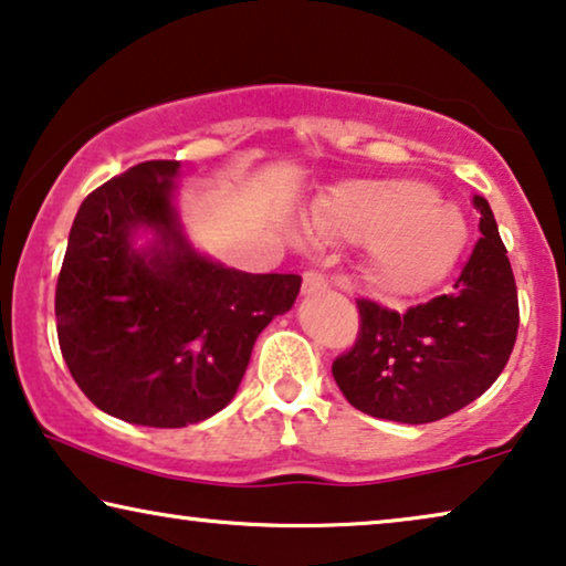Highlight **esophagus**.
I'll return each instance as SVG.
<instances>
[{
    "label": "esophagus",
    "instance_id": "34e87169",
    "mask_svg": "<svg viewBox=\"0 0 566 566\" xmlns=\"http://www.w3.org/2000/svg\"><path fill=\"white\" fill-rule=\"evenodd\" d=\"M325 290H328V276H325L323 272H317V269H307L305 276H302V292L317 294Z\"/></svg>",
    "mask_w": 566,
    "mask_h": 566
}]
</instances>
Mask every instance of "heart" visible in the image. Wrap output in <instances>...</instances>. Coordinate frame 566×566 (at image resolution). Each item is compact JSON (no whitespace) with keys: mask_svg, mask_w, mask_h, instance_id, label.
<instances>
[{"mask_svg":"<svg viewBox=\"0 0 566 566\" xmlns=\"http://www.w3.org/2000/svg\"><path fill=\"white\" fill-rule=\"evenodd\" d=\"M313 228L328 241L371 243L366 274L385 294L410 297L439 282L467 241V226L451 205L420 181H348L317 205Z\"/></svg>","mask_w":566,"mask_h":566,"instance_id":"b5f03b06","label":"heart"}]
</instances>
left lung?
Listing matches in <instances>:
<instances>
[{
  "instance_id": "8db88e82",
  "label": "left lung",
  "mask_w": 566,
  "mask_h": 566,
  "mask_svg": "<svg viewBox=\"0 0 566 566\" xmlns=\"http://www.w3.org/2000/svg\"><path fill=\"white\" fill-rule=\"evenodd\" d=\"M482 238L449 294L397 313L356 300L359 336L333 361L356 410L397 423H433L488 392L518 336V290L484 197H472Z\"/></svg>"
}]
</instances>
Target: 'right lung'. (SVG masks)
Listing matches in <instances>:
<instances>
[{
	"label": "right lung",
	"instance_id": "1",
	"mask_svg": "<svg viewBox=\"0 0 566 566\" xmlns=\"http://www.w3.org/2000/svg\"><path fill=\"white\" fill-rule=\"evenodd\" d=\"M179 161H143L78 207L55 284L59 346L107 416L185 428L233 400L259 333L297 300V274H245L205 259L171 205ZM140 227L157 233L138 252Z\"/></svg>",
	"mask_w": 566,
	"mask_h": 566
}]
</instances>
